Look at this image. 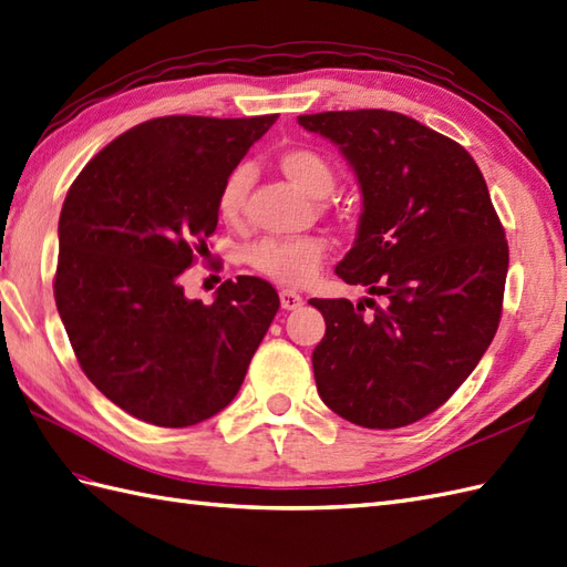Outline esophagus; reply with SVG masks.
I'll list each match as a JSON object with an SVG mask.
<instances>
[{
	"mask_svg": "<svg viewBox=\"0 0 567 567\" xmlns=\"http://www.w3.org/2000/svg\"><path fill=\"white\" fill-rule=\"evenodd\" d=\"M301 303H303L301 295L292 292V289H282V292H280V307H282L285 311H297V309L301 307Z\"/></svg>",
	"mask_w": 567,
	"mask_h": 567,
	"instance_id": "obj_1",
	"label": "esophagus"
}]
</instances>
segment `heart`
I'll return each instance as SVG.
<instances>
[{
  "label": "heart",
  "mask_w": 567,
  "mask_h": 567,
  "mask_svg": "<svg viewBox=\"0 0 567 567\" xmlns=\"http://www.w3.org/2000/svg\"><path fill=\"white\" fill-rule=\"evenodd\" d=\"M278 169L285 179L292 182L299 192L311 198H326L332 194L338 184L336 167L328 159L311 148H287L278 155ZM249 192V172L237 167L229 172L223 182L220 194H217V217L229 227L241 223L244 200ZM326 241L321 237H264L244 249V260L264 278L287 285L301 287L316 278L326 258Z\"/></svg>",
  "instance_id": "heart-1"
}]
</instances>
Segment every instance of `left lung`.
I'll return each instance as SVG.
<instances>
[{"label":"left lung","mask_w":567,"mask_h":567,"mask_svg":"<svg viewBox=\"0 0 567 567\" xmlns=\"http://www.w3.org/2000/svg\"><path fill=\"white\" fill-rule=\"evenodd\" d=\"M352 165L364 210L336 272L375 299H311L326 318L313 350L318 395L347 422L400 429L435 412L496 336L505 229L474 157L400 112L301 114Z\"/></svg>","instance_id":"1"}]
</instances>
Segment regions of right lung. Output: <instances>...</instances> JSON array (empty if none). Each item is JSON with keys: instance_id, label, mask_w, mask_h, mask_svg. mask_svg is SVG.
I'll use <instances>...</instances> for the list:
<instances>
[{"instance_id": "1", "label": "right lung", "mask_w": 567, "mask_h": 567, "mask_svg": "<svg viewBox=\"0 0 567 567\" xmlns=\"http://www.w3.org/2000/svg\"><path fill=\"white\" fill-rule=\"evenodd\" d=\"M278 114L148 120L105 145L60 215L54 301L83 373L132 416L194 426L235 400L280 297L251 275L213 303L182 272L206 254L217 194Z\"/></svg>"}]
</instances>
